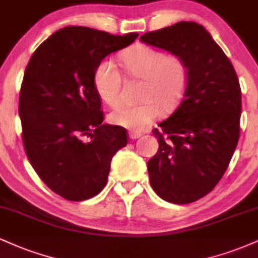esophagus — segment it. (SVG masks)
Instances as JSON below:
<instances>
[{
  "label": "esophagus",
  "mask_w": 258,
  "mask_h": 258,
  "mask_svg": "<svg viewBox=\"0 0 258 258\" xmlns=\"http://www.w3.org/2000/svg\"><path fill=\"white\" fill-rule=\"evenodd\" d=\"M128 136H130V138L131 139H137V138H139L142 136V133L141 132H130L128 133Z\"/></svg>",
  "instance_id": "obj_1"
}]
</instances>
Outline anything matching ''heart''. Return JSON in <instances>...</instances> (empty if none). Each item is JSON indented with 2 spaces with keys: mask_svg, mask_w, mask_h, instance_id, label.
Segmentation results:
<instances>
[{
  "mask_svg": "<svg viewBox=\"0 0 258 258\" xmlns=\"http://www.w3.org/2000/svg\"><path fill=\"white\" fill-rule=\"evenodd\" d=\"M120 58L127 75L144 81L141 92L143 102L116 106L109 115V121L123 128L142 131L158 119L160 106L164 111H172L179 105L188 85V68L179 57L167 55L146 44L130 47ZM93 86L106 104L119 103L121 75L110 59H103L96 67Z\"/></svg>",
  "mask_w": 258,
  "mask_h": 258,
  "instance_id": "obj_1",
  "label": "heart"
}]
</instances>
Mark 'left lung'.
Masks as SVG:
<instances>
[{"instance_id": "left-lung-1", "label": "left lung", "mask_w": 258, "mask_h": 258, "mask_svg": "<svg viewBox=\"0 0 258 258\" xmlns=\"http://www.w3.org/2000/svg\"><path fill=\"white\" fill-rule=\"evenodd\" d=\"M142 42L179 57L188 85L178 108L159 123V150L148 161L150 184L161 199L189 204L209 194L226 172L239 141L241 90L232 63L195 22L147 32Z\"/></svg>"}]
</instances>
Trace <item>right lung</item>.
<instances>
[{"mask_svg":"<svg viewBox=\"0 0 258 258\" xmlns=\"http://www.w3.org/2000/svg\"><path fill=\"white\" fill-rule=\"evenodd\" d=\"M137 37V32L117 36L65 26L29 60L19 96L25 152L40 178L64 199L98 194L108 182L112 156L127 146L123 127L102 123L93 73L106 55Z\"/></svg>","mask_w":258,"mask_h":258,"instance_id":"add662e5","label":"right lung"}]
</instances>
